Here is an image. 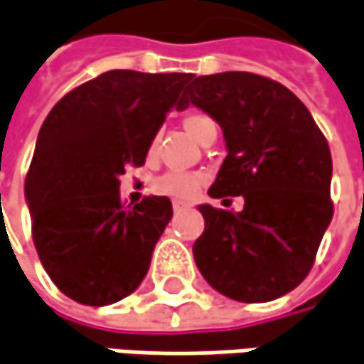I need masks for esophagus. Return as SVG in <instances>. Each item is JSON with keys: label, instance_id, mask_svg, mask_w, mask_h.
I'll list each match as a JSON object with an SVG mask.
<instances>
[{"label": "esophagus", "instance_id": "34e87169", "mask_svg": "<svg viewBox=\"0 0 364 364\" xmlns=\"http://www.w3.org/2000/svg\"><path fill=\"white\" fill-rule=\"evenodd\" d=\"M188 207H191V205H188V203H184V200H173V203H172L173 213H180V210H186V209H188Z\"/></svg>", "mask_w": 364, "mask_h": 364}]
</instances>
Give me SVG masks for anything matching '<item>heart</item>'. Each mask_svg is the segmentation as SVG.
<instances>
[{
  "mask_svg": "<svg viewBox=\"0 0 364 364\" xmlns=\"http://www.w3.org/2000/svg\"><path fill=\"white\" fill-rule=\"evenodd\" d=\"M182 127L198 143H207L209 139H215L219 131L217 120L200 110H192L188 114H184ZM157 149H159V133L154 135L149 143V149H147L149 157H154ZM203 184H205V173L200 172H166L154 180V191L157 194H166L173 198H191Z\"/></svg>",
  "mask_w": 364,
  "mask_h": 364,
  "instance_id": "b5f03b06",
  "label": "heart"
}]
</instances>
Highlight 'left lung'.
Here are the masks:
<instances>
[{"label": "left lung", "instance_id": "left-lung-1", "mask_svg": "<svg viewBox=\"0 0 364 364\" xmlns=\"http://www.w3.org/2000/svg\"><path fill=\"white\" fill-rule=\"evenodd\" d=\"M188 104L217 120L228 143L209 194L245 200L242 213L198 207L196 266L229 299H277L309 274L334 215L328 141L289 87L256 73L192 77L178 108Z\"/></svg>", "mask_w": 364, "mask_h": 364}]
</instances>
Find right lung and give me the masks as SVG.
<instances>
[{"label": "right lung", "instance_id": "obj_1", "mask_svg": "<svg viewBox=\"0 0 364 364\" xmlns=\"http://www.w3.org/2000/svg\"><path fill=\"white\" fill-rule=\"evenodd\" d=\"M191 80L192 73L106 71L65 94L43 122L24 192L38 258L69 299L110 305L147 274L172 203L151 194L124 205L119 176L145 164Z\"/></svg>", "mask_w": 364, "mask_h": 364}]
</instances>
